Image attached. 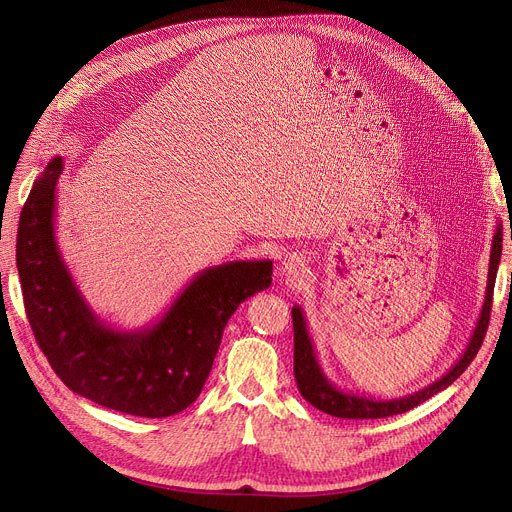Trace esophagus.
Listing matches in <instances>:
<instances>
[{
  "instance_id": "34e87169",
  "label": "esophagus",
  "mask_w": 512,
  "mask_h": 512,
  "mask_svg": "<svg viewBox=\"0 0 512 512\" xmlns=\"http://www.w3.org/2000/svg\"><path fill=\"white\" fill-rule=\"evenodd\" d=\"M307 272V255L305 253H290L282 261V274L288 280H301Z\"/></svg>"
}]
</instances>
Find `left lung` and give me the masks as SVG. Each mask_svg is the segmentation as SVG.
<instances>
[{
	"mask_svg": "<svg viewBox=\"0 0 512 512\" xmlns=\"http://www.w3.org/2000/svg\"><path fill=\"white\" fill-rule=\"evenodd\" d=\"M500 255H502V224L498 222L494 238H492V253H490V270H488V286H486V301H483L479 319L475 324V330L465 346L463 355L456 359V363L442 375L440 380L432 382L429 386L407 394V396H398V398H371L365 394H353L340 390L332 380H328V375L321 369L317 355H315V346L309 336L307 328V319L305 313L299 305L292 307V328H294V380H297L299 392L303 398L319 411H324L332 417L340 419H382L390 415H398L411 411L413 407L421 405L427 398H432L434 394L442 392L448 388L459 375L469 367V363L475 359L479 346L483 342V336H486V330L490 326V311H492V294H494V284H496V274H498V265H500Z\"/></svg>",
	"mask_w": 512,
	"mask_h": 512,
	"instance_id": "obj_1",
	"label": "left lung"
}]
</instances>
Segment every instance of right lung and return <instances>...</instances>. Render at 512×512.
Segmentation results:
<instances>
[{
	"instance_id": "obj_1",
	"label": "right lung",
	"mask_w": 512,
	"mask_h": 512,
	"mask_svg": "<svg viewBox=\"0 0 512 512\" xmlns=\"http://www.w3.org/2000/svg\"><path fill=\"white\" fill-rule=\"evenodd\" d=\"M64 159H49L26 199L16 267L24 309L51 369L76 394L137 417H170L193 405L240 303L272 284V261L205 267L155 324L116 330L89 307L56 240V184Z\"/></svg>"
}]
</instances>
